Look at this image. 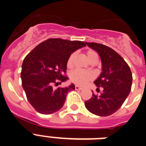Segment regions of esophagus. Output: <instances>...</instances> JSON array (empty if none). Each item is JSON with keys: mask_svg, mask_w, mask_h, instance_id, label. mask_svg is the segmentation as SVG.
Here are the masks:
<instances>
[{"mask_svg": "<svg viewBox=\"0 0 146 146\" xmlns=\"http://www.w3.org/2000/svg\"><path fill=\"white\" fill-rule=\"evenodd\" d=\"M75 89L76 90H80H80H82V89H83V88L80 87V86H75Z\"/></svg>", "mask_w": 146, "mask_h": 146, "instance_id": "34e87169", "label": "esophagus"}]
</instances>
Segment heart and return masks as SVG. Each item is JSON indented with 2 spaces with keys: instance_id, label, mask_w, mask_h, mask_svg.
Listing matches in <instances>:
<instances>
[{
  "instance_id": "1",
  "label": "heart",
  "mask_w": 146,
  "mask_h": 146,
  "mask_svg": "<svg viewBox=\"0 0 146 146\" xmlns=\"http://www.w3.org/2000/svg\"><path fill=\"white\" fill-rule=\"evenodd\" d=\"M87 58L90 62L94 59H98V55L94 50H88L86 52ZM75 54L72 53L68 58L67 60V67L71 68L73 65ZM93 79V74L91 72H86V71L80 70V69H76L73 71L70 74V80L74 84L79 85V86H83L87 82Z\"/></svg>"
}]
</instances>
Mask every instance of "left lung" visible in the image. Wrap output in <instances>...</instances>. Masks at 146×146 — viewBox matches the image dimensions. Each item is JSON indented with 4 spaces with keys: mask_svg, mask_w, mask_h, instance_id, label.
Wrapping results in <instances>:
<instances>
[{
    "mask_svg": "<svg viewBox=\"0 0 146 146\" xmlns=\"http://www.w3.org/2000/svg\"><path fill=\"white\" fill-rule=\"evenodd\" d=\"M90 48L98 52L102 60V72L94 84L103 89L101 95L93 94L85 102L89 112L99 116L113 114L123 104L131 91L132 74L129 66L119 54L102 44L86 42Z\"/></svg>",
    "mask_w": 146,
    "mask_h": 146,
    "instance_id": "left-lung-1",
    "label": "left lung"
}]
</instances>
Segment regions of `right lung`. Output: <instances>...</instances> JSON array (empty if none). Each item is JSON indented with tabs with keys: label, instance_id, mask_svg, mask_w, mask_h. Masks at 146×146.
I'll list each match as a JSON object with an SVG mask.
<instances>
[{
	"label": "right lung",
	"instance_id": "add662e5",
	"mask_svg": "<svg viewBox=\"0 0 146 146\" xmlns=\"http://www.w3.org/2000/svg\"><path fill=\"white\" fill-rule=\"evenodd\" d=\"M80 41L49 38L37 45L27 55L22 65V86L30 104L44 115L58 111L65 103L67 94L74 90L73 83L54 88L69 79L64 75L71 54L86 47Z\"/></svg>",
	"mask_w": 146,
	"mask_h": 146
}]
</instances>
